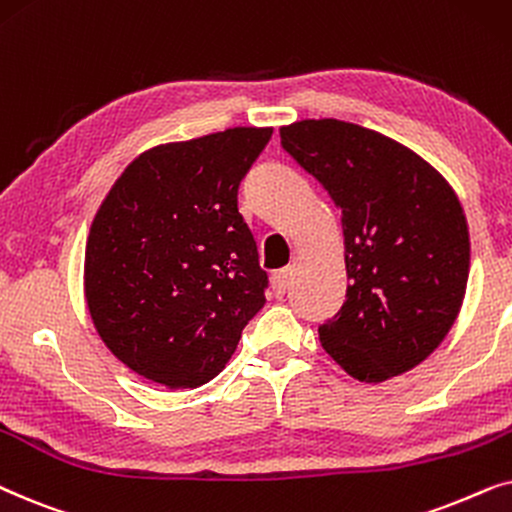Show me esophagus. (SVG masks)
Segmentation results:
<instances>
[{"label": "esophagus", "mask_w": 512, "mask_h": 512, "mask_svg": "<svg viewBox=\"0 0 512 512\" xmlns=\"http://www.w3.org/2000/svg\"><path fill=\"white\" fill-rule=\"evenodd\" d=\"M290 278H292V267H283L271 274V288H274L276 297L285 295V290H288V285H290Z\"/></svg>", "instance_id": "esophagus-1"}]
</instances>
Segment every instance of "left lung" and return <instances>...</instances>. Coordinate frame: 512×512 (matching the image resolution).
I'll use <instances>...</instances> for the list:
<instances>
[{"label": "left lung", "mask_w": 512, "mask_h": 512, "mask_svg": "<svg viewBox=\"0 0 512 512\" xmlns=\"http://www.w3.org/2000/svg\"><path fill=\"white\" fill-rule=\"evenodd\" d=\"M281 145L342 208L346 302L318 327L360 381L431 356L459 316L470 269L463 208L438 170L386 135L337 119L281 128Z\"/></svg>", "instance_id": "1"}]
</instances>
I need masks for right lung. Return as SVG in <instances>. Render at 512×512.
<instances>
[{
  "instance_id": "obj_1",
  "label": "right lung",
  "mask_w": 512,
  "mask_h": 512,
  "mask_svg": "<svg viewBox=\"0 0 512 512\" xmlns=\"http://www.w3.org/2000/svg\"><path fill=\"white\" fill-rule=\"evenodd\" d=\"M271 133L227 128L149 149L102 201L86 243V302L107 349L140 377L206 384L267 302L238 187Z\"/></svg>"
}]
</instances>
